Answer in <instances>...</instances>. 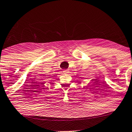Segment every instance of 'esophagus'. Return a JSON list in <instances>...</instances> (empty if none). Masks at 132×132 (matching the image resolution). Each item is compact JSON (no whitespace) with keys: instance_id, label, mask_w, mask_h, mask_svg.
<instances>
[{"instance_id":"34e87169","label":"esophagus","mask_w":132,"mask_h":132,"mask_svg":"<svg viewBox=\"0 0 132 132\" xmlns=\"http://www.w3.org/2000/svg\"><path fill=\"white\" fill-rule=\"evenodd\" d=\"M63 72L64 74H68L69 73V71L67 70V69H64V70H63Z\"/></svg>"}]
</instances>
